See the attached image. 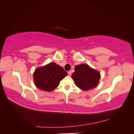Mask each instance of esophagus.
Masks as SVG:
<instances>
[{"label": "esophagus", "mask_w": 134, "mask_h": 134, "mask_svg": "<svg viewBox=\"0 0 134 134\" xmlns=\"http://www.w3.org/2000/svg\"><path fill=\"white\" fill-rule=\"evenodd\" d=\"M68 74H69V76H71V71H68Z\"/></svg>", "instance_id": "34e87169"}]
</instances>
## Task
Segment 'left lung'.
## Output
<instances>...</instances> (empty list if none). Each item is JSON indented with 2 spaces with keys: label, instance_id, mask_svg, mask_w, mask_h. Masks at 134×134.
<instances>
[{
  "label": "left lung",
  "instance_id": "1",
  "mask_svg": "<svg viewBox=\"0 0 134 134\" xmlns=\"http://www.w3.org/2000/svg\"><path fill=\"white\" fill-rule=\"evenodd\" d=\"M74 70L71 77L78 87L86 91L96 87L100 79L98 71L90 68L87 64L77 65Z\"/></svg>",
  "mask_w": 134,
  "mask_h": 134
}]
</instances>
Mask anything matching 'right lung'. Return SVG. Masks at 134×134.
<instances>
[{"mask_svg": "<svg viewBox=\"0 0 134 134\" xmlns=\"http://www.w3.org/2000/svg\"><path fill=\"white\" fill-rule=\"evenodd\" d=\"M67 75L63 67L55 63L36 69L33 74L35 86L41 90L52 92L60 85V81Z\"/></svg>", "mask_w": 134, "mask_h": 134, "instance_id": "1", "label": "right lung"}]
</instances>
